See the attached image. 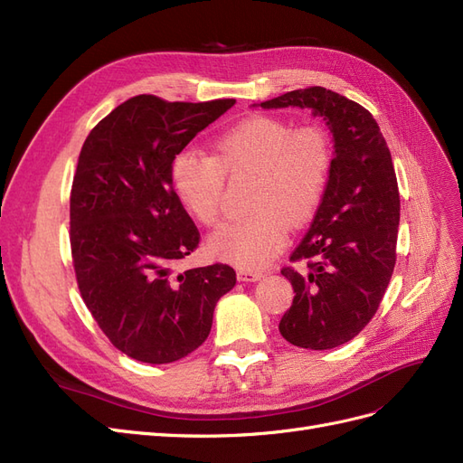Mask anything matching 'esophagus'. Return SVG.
Instances as JSON below:
<instances>
[{
  "instance_id": "obj_1",
  "label": "esophagus",
  "mask_w": 463,
  "mask_h": 463,
  "mask_svg": "<svg viewBox=\"0 0 463 463\" xmlns=\"http://www.w3.org/2000/svg\"><path fill=\"white\" fill-rule=\"evenodd\" d=\"M264 274L260 270H249V269H240L237 270V279L240 282H257Z\"/></svg>"
}]
</instances>
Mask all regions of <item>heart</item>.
Wrapping results in <instances>:
<instances>
[{
    "instance_id": "1",
    "label": "heart",
    "mask_w": 463,
    "mask_h": 463,
    "mask_svg": "<svg viewBox=\"0 0 463 463\" xmlns=\"http://www.w3.org/2000/svg\"><path fill=\"white\" fill-rule=\"evenodd\" d=\"M334 165V146L325 128H296L276 116H250L220 133L214 156L179 152L172 177L179 199L204 226L222 216L226 175H255L250 189L253 214L223 223L208 240L216 259L259 269L288 243L289 226L309 223L325 201Z\"/></svg>"
}]
</instances>
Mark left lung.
I'll use <instances>...</instances> for the list:
<instances>
[{"label": "left lung", "instance_id": "left-lung-1", "mask_svg": "<svg viewBox=\"0 0 463 463\" xmlns=\"http://www.w3.org/2000/svg\"><path fill=\"white\" fill-rule=\"evenodd\" d=\"M260 108H313L334 135L330 184L303 241L289 255L293 303L279 334L305 349H332L365 328L396 266L400 191L371 111L325 87L286 92ZM299 263V267H293Z\"/></svg>", "mask_w": 463, "mask_h": 463}]
</instances>
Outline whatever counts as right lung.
Masks as SVG:
<instances>
[{
    "label": "right lung",
    "instance_id": "obj_1",
    "mask_svg": "<svg viewBox=\"0 0 463 463\" xmlns=\"http://www.w3.org/2000/svg\"><path fill=\"white\" fill-rule=\"evenodd\" d=\"M233 104L138 94L98 121L80 148L69 201L77 286L106 338L137 361L158 365L194 352L235 286L222 262L174 270L201 233L172 177L177 154Z\"/></svg>",
    "mask_w": 463,
    "mask_h": 463
}]
</instances>
